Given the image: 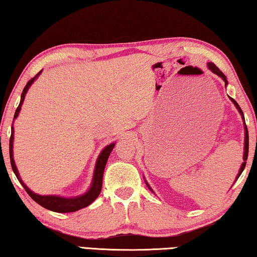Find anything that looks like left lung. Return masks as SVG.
I'll return each instance as SVG.
<instances>
[{"instance_id": "1", "label": "left lung", "mask_w": 257, "mask_h": 257, "mask_svg": "<svg viewBox=\"0 0 257 257\" xmlns=\"http://www.w3.org/2000/svg\"><path fill=\"white\" fill-rule=\"evenodd\" d=\"M207 68L210 69V70L213 72V73H215V75H217L219 77H221L222 78V80L224 81V86H227L228 85V80H227V77H225L223 73H222V71L220 70L219 68H217L214 63H212V62H208L207 63ZM230 99H231V102L234 104V106L237 107V110L239 111V113H240V115H241V118L243 119V121H245V118H243V113H242V111H241V108H240V106L238 105V103L234 101L233 98H231L230 97ZM243 124H245V146H243V158H242V160H243V162H242V164H241V167H240V169H239V172H238V175H237V177H236V180L238 179L239 177H240V175H241V172L243 171V169H245V167H246V161H247V156H248V130H247V125H246V123L243 122ZM234 180V181H236ZM146 185H147V187H149L150 188V190H152V188L150 187V185L147 184L146 182ZM153 191V190H152Z\"/></svg>"}]
</instances>
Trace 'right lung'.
Listing matches in <instances>:
<instances>
[{"instance_id":"obj_1","label":"right lung","mask_w":257,"mask_h":257,"mask_svg":"<svg viewBox=\"0 0 257 257\" xmlns=\"http://www.w3.org/2000/svg\"><path fill=\"white\" fill-rule=\"evenodd\" d=\"M42 70L37 73L36 76L34 78H32L28 82L27 85L25 86V88L23 90V93H21V98H20V103L18 107H17V110L15 112V116L14 119L18 118V114L20 112V108L21 105H23L24 103V99L26 94H27L29 87L32 86L33 82L35 81V79L41 75ZM14 124H12V128H11V137H10V143H9V151H10V162H11V167H12V170H14L16 177L18 178V180L20 181V184L23 185L24 188L27 191L28 195L30 197H32L35 202L40 204L41 206L47 208V210L50 211H53V212H58V213H68V212H76L78 210H80V208H84L86 206H88L89 204H92L95 199L98 197L99 193H101L102 190V181H103V173H104V168H105L106 162H107V159L108 156H110L111 152L113 150V147H114L115 143H112V144L107 145L105 149H104L101 154L98 155L97 161H96V164H95V170H94V176H93V181H92V185H90V188L87 190V193H85L84 195H80V196H75V197H70V198H67V197H61V196H56V195H38L36 193H34V191L30 190L27 186L24 184V181L21 180V178L19 176V172H18V169L16 167V163H15V160H14Z\"/></svg>"}]
</instances>
